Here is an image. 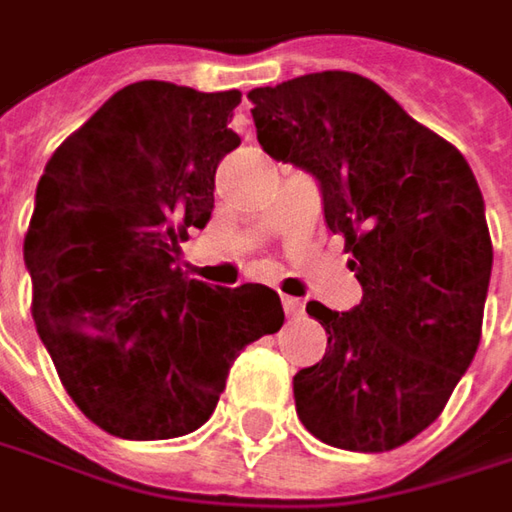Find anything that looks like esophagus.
Returning a JSON list of instances; mask_svg holds the SVG:
<instances>
[{"label": "esophagus", "instance_id": "obj_1", "mask_svg": "<svg viewBox=\"0 0 512 512\" xmlns=\"http://www.w3.org/2000/svg\"><path fill=\"white\" fill-rule=\"evenodd\" d=\"M280 303H283V312H286V318H300V315H303V300L300 298L283 295V298H280Z\"/></svg>", "mask_w": 512, "mask_h": 512}]
</instances>
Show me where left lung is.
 <instances>
[{"instance_id":"8db88e82","label":"left lung","mask_w":512,"mask_h":512,"mask_svg":"<svg viewBox=\"0 0 512 512\" xmlns=\"http://www.w3.org/2000/svg\"><path fill=\"white\" fill-rule=\"evenodd\" d=\"M249 100L263 151L318 180L364 289L349 312L306 303L329 341L295 375L298 418L341 450H395L441 415L481 341L493 243L476 177L361 74H306Z\"/></svg>"}]
</instances>
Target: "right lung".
Instances as JSON below:
<instances>
[{
    "label": "right lung",
    "instance_id": "obj_1",
    "mask_svg": "<svg viewBox=\"0 0 512 512\" xmlns=\"http://www.w3.org/2000/svg\"><path fill=\"white\" fill-rule=\"evenodd\" d=\"M240 91L125 85L48 160L25 234L34 323L62 387L105 433H194L240 349L283 326L275 289L189 280V229L214 209Z\"/></svg>",
    "mask_w": 512,
    "mask_h": 512
}]
</instances>
